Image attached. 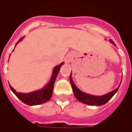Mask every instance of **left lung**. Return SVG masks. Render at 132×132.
<instances>
[{
	"instance_id": "obj_1",
	"label": "left lung",
	"mask_w": 132,
	"mask_h": 132,
	"mask_svg": "<svg viewBox=\"0 0 132 132\" xmlns=\"http://www.w3.org/2000/svg\"><path fill=\"white\" fill-rule=\"evenodd\" d=\"M109 41H110L111 43H112L114 45H115L112 39H110ZM70 83H71V85H72V88H73V90L74 95H75V96L77 98V100H79V101H81V102H82L84 104H89V105H91V106H101V105L106 104L109 100L112 98V96L116 93V92L119 89V87H118V88L114 89L113 91L110 92L109 93L106 94V95H101V96H95V95H89V94L84 93L82 91H81L73 83L72 78H71V74L70 76Z\"/></svg>"
}]
</instances>
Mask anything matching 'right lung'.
<instances>
[{
  "mask_svg": "<svg viewBox=\"0 0 132 132\" xmlns=\"http://www.w3.org/2000/svg\"><path fill=\"white\" fill-rule=\"evenodd\" d=\"M23 37L20 38L17 44L21 41L23 39ZM16 44V45H17ZM63 62L61 63L60 64H59L57 66H56L53 70V74L52 76L50 79L49 82L48 84L43 87V89H39V90H37V91H34L32 93H18L16 92L14 89L9 85L10 89H12L14 93L15 94V95L18 97V98L20 99L22 102H23L24 104H27V105H39V104H44L45 102L48 101L51 96H52V93H53V85L55 83V81L56 79V76L58 75L61 66L63 64Z\"/></svg>",
  "mask_w": 132,
  "mask_h": 132,
  "instance_id": "add662e5",
  "label": "right lung"
}]
</instances>
